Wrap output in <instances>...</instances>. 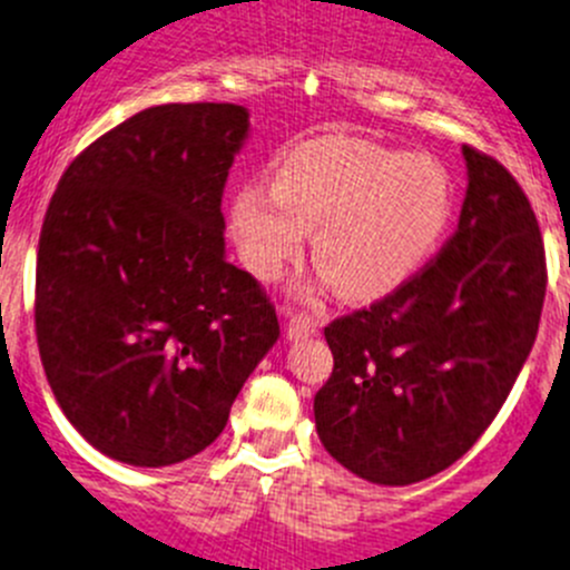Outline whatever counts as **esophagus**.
I'll return each instance as SVG.
<instances>
[{"label": "esophagus", "instance_id": "1", "mask_svg": "<svg viewBox=\"0 0 570 570\" xmlns=\"http://www.w3.org/2000/svg\"><path fill=\"white\" fill-rule=\"evenodd\" d=\"M316 331H320V320H316L313 313H291V320H288L291 338H305Z\"/></svg>", "mask_w": 570, "mask_h": 570}]
</instances>
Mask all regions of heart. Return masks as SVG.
Returning a JSON list of instances; mask_svg holds the SVG:
<instances>
[{"instance_id": "b5f03b06", "label": "heart", "mask_w": 570, "mask_h": 570, "mask_svg": "<svg viewBox=\"0 0 570 570\" xmlns=\"http://www.w3.org/2000/svg\"><path fill=\"white\" fill-rule=\"evenodd\" d=\"M452 208V177L435 158L322 135L282 153L274 186H243L228 226L239 259L259 279L296 263L313 232V263L333 288L344 299H375L435 254Z\"/></svg>"}]
</instances>
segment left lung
I'll use <instances>...</instances> for the list:
<instances>
[{"label":"left lung","mask_w":570,"mask_h":570,"mask_svg":"<svg viewBox=\"0 0 570 570\" xmlns=\"http://www.w3.org/2000/svg\"><path fill=\"white\" fill-rule=\"evenodd\" d=\"M458 232L424 268L325 327L333 373L316 432L342 466L406 487L474 446L523 370L546 299V245L520 183L463 146Z\"/></svg>","instance_id":"8db88e82"}]
</instances>
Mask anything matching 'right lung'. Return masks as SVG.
Returning a JSON list of instances; mask_svg holds the SVG:
<instances>
[{"mask_svg": "<svg viewBox=\"0 0 570 570\" xmlns=\"http://www.w3.org/2000/svg\"><path fill=\"white\" fill-rule=\"evenodd\" d=\"M248 135L237 104H164L76 155L36 254V342L67 421L129 466L197 455L279 336L226 259L223 189Z\"/></svg>", "mask_w": 570, "mask_h": 570, "instance_id": "obj_1", "label": "right lung"}]
</instances>
